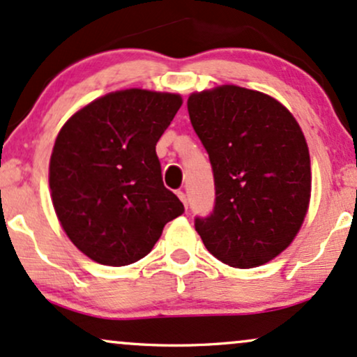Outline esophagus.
I'll return each instance as SVG.
<instances>
[{"mask_svg":"<svg viewBox=\"0 0 357 357\" xmlns=\"http://www.w3.org/2000/svg\"><path fill=\"white\" fill-rule=\"evenodd\" d=\"M178 197L181 199V203L184 204V208H188V197H186V192L184 191H178Z\"/></svg>","mask_w":357,"mask_h":357,"instance_id":"esophagus-1","label":"esophagus"}]
</instances>
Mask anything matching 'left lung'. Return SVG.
<instances>
[{
  "mask_svg": "<svg viewBox=\"0 0 357 357\" xmlns=\"http://www.w3.org/2000/svg\"><path fill=\"white\" fill-rule=\"evenodd\" d=\"M188 111L209 154L216 204L195 226L206 249L239 269L281 255L311 199V160L301 126L269 94L222 84L191 93Z\"/></svg>",
  "mask_w": 357,
  "mask_h": 357,
  "instance_id": "left-lung-1",
  "label": "left lung"
}]
</instances>
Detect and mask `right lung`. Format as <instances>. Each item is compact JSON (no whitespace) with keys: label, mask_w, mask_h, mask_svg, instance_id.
<instances>
[{"label":"right lung","mask_w":357,"mask_h":357,"mask_svg":"<svg viewBox=\"0 0 357 357\" xmlns=\"http://www.w3.org/2000/svg\"><path fill=\"white\" fill-rule=\"evenodd\" d=\"M178 93L121 89L76 111L56 136L51 201L70 241L105 266L151 251L184 206L166 190L156 143L181 108Z\"/></svg>","instance_id":"obj_1"}]
</instances>
